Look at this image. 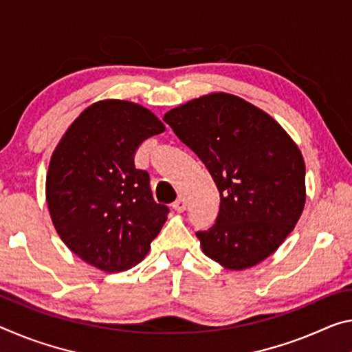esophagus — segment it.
<instances>
[{"label": "esophagus", "mask_w": 352, "mask_h": 352, "mask_svg": "<svg viewBox=\"0 0 352 352\" xmlns=\"http://www.w3.org/2000/svg\"><path fill=\"white\" fill-rule=\"evenodd\" d=\"M172 206H174V210H177V211H185L186 210V199L185 197H178L174 204H172Z\"/></svg>", "instance_id": "obj_1"}]
</instances>
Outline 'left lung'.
<instances>
[{
    "label": "left lung",
    "instance_id": "8db88e82",
    "mask_svg": "<svg viewBox=\"0 0 352 352\" xmlns=\"http://www.w3.org/2000/svg\"><path fill=\"white\" fill-rule=\"evenodd\" d=\"M221 194L216 222L197 232L206 256L241 271L285 241L305 204V164L285 130L254 104L210 94L164 116Z\"/></svg>",
    "mask_w": 352,
    "mask_h": 352
}]
</instances>
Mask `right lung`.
Segmentation results:
<instances>
[{
	"instance_id": "1",
	"label": "right lung",
	"mask_w": 352,
	"mask_h": 352,
	"mask_svg": "<svg viewBox=\"0 0 352 352\" xmlns=\"http://www.w3.org/2000/svg\"><path fill=\"white\" fill-rule=\"evenodd\" d=\"M164 131L142 106L103 100L70 125L50 161L47 204L72 252L106 272L138 265L166 222L147 170L136 169L139 146Z\"/></svg>"
}]
</instances>
